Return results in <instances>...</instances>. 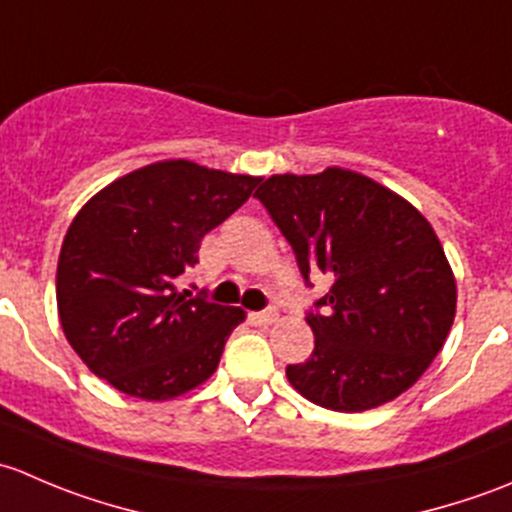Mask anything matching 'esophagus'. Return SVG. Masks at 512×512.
<instances>
[{
	"label": "esophagus",
	"mask_w": 512,
	"mask_h": 512,
	"mask_svg": "<svg viewBox=\"0 0 512 512\" xmlns=\"http://www.w3.org/2000/svg\"><path fill=\"white\" fill-rule=\"evenodd\" d=\"M250 319L255 324H275L277 322V309L270 307V309H265V312H252Z\"/></svg>",
	"instance_id": "obj_1"
}]
</instances>
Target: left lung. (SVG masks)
<instances>
[{
	"instance_id": "obj_1",
	"label": "left lung",
	"mask_w": 512,
	"mask_h": 512,
	"mask_svg": "<svg viewBox=\"0 0 512 512\" xmlns=\"http://www.w3.org/2000/svg\"><path fill=\"white\" fill-rule=\"evenodd\" d=\"M255 198L292 245L304 282L314 270L334 280L307 312L314 352L287 366L289 384L344 414L411 389L456 317V280L428 220L344 168L272 175Z\"/></svg>"
}]
</instances>
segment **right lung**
I'll use <instances>...</instances> for the list:
<instances>
[{
  "mask_svg": "<svg viewBox=\"0 0 512 512\" xmlns=\"http://www.w3.org/2000/svg\"><path fill=\"white\" fill-rule=\"evenodd\" d=\"M257 183L160 160L113 180L79 210L61 245L56 304L66 339L98 379L165 401L213 376L245 312L178 292L175 280Z\"/></svg>",
  "mask_w": 512,
  "mask_h": 512,
  "instance_id": "right-lung-1",
  "label": "right lung"
}]
</instances>
